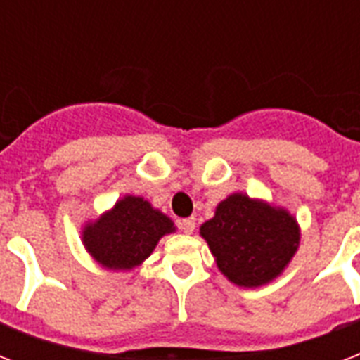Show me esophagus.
<instances>
[{
    "instance_id": "34e87169",
    "label": "esophagus",
    "mask_w": 360,
    "mask_h": 360,
    "mask_svg": "<svg viewBox=\"0 0 360 360\" xmlns=\"http://www.w3.org/2000/svg\"><path fill=\"white\" fill-rule=\"evenodd\" d=\"M179 228L185 231V233H192V231L196 230V219H194V217H188V219L179 220Z\"/></svg>"
}]
</instances>
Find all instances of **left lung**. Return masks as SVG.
Segmentation results:
<instances>
[{
    "mask_svg": "<svg viewBox=\"0 0 360 360\" xmlns=\"http://www.w3.org/2000/svg\"><path fill=\"white\" fill-rule=\"evenodd\" d=\"M217 265L237 285L257 288L278 276L297 246L293 217L245 194H231L200 228Z\"/></svg>",
    "mask_w": 360,
    "mask_h": 360,
    "instance_id": "8db88e82",
    "label": "left lung"
}]
</instances>
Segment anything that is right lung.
Wrapping results in <instances>:
<instances>
[{"mask_svg": "<svg viewBox=\"0 0 360 360\" xmlns=\"http://www.w3.org/2000/svg\"><path fill=\"white\" fill-rule=\"evenodd\" d=\"M174 231V222L143 198L127 196L104 217L87 226L84 245L101 265L132 269L140 265L158 239Z\"/></svg>", "mask_w": 360, "mask_h": 360, "instance_id": "add662e5", "label": "right lung"}]
</instances>
